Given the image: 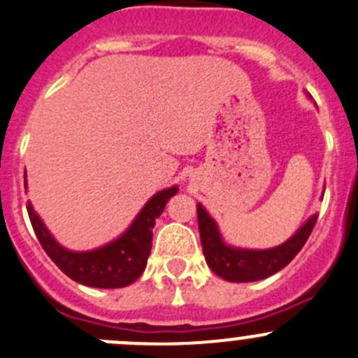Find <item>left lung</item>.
I'll return each mask as SVG.
<instances>
[{
    "label": "left lung",
    "instance_id": "8db88e82",
    "mask_svg": "<svg viewBox=\"0 0 358 358\" xmlns=\"http://www.w3.org/2000/svg\"><path fill=\"white\" fill-rule=\"evenodd\" d=\"M196 217L203 257L210 271L232 283H250L275 274L294 260L311 236L318 214H313L287 243L268 250H243L228 246L221 237L216 221L209 216L202 203L196 206Z\"/></svg>",
    "mask_w": 358,
    "mask_h": 358
}]
</instances>
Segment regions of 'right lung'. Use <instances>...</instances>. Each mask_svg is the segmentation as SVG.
I'll return each instance as SVG.
<instances>
[{
    "mask_svg": "<svg viewBox=\"0 0 358 358\" xmlns=\"http://www.w3.org/2000/svg\"><path fill=\"white\" fill-rule=\"evenodd\" d=\"M26 188V173H24ZM177 186L162 189L142 207L141 213L122 236L93 251H70L56 243L43 221L28 202V214L33 230L50 260L73 281L93 288H122L141 278L148 265L152 246V228L156 217L165 209L170 196L177 193Z\"/></svg>",
    "mask_w": 358,
    "mask_h": 358,
    "instance_id": "1",
    "label": "right lung"
}]
</instances>
